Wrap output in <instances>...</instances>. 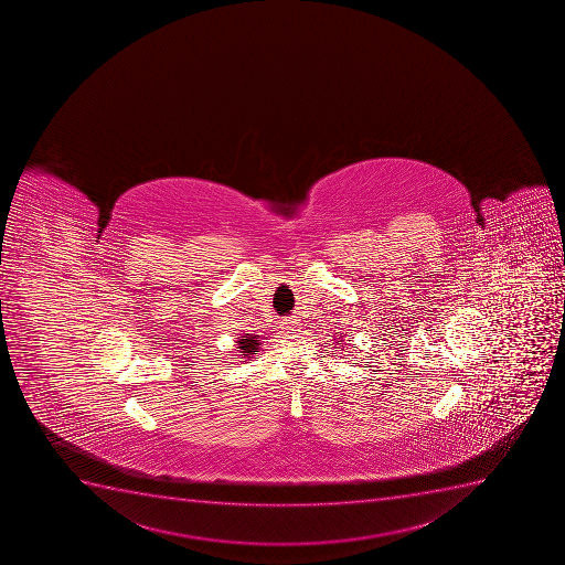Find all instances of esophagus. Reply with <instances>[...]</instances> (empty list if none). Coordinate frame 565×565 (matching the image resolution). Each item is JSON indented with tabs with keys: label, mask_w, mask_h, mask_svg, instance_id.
Instances as JSON below:
<instances>
[{
	"label": "esophagus",
	"mask_w": 565,
	"mask_h": 565,
	"mask_svg": "<svg viewBox=\"0 0 565 565\" xmlns=\"http://www.w3.org/2000/svg\"><path fill=\"white\" fill-rule=\"evenodd\" d=\"M280 328H282L286 333H296L299 332L301 322L297 321V319H285V321L280 322Z\"/></svg>",
	"instance_id": "1"
}]
</instances>
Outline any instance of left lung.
I'll list each match as a JSON object with an SVG mask.
<instances>
[{
    "label": "left lung",
    "instance_id": "obj_1",
    "mask_svg": "<svg viewBox=\"0 0 565 565\" xmlns=\"http://www.w3.org/2000/svg\"><path fill=\"white\" fill-rule=\"evenodd\" d=\"M338 343H339V344H343V335H341V338H339Z\"/></svg>",
    "mask_w": 565,
    "mask_h": 565
}]
</instances>
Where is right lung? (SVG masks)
Returning a JSON list of instances; mask_svg holds the SVG:
<instances>
[{
  "instance_id": "obj_1",
  "label": "right lung",
  "mask_w": 565,
  "mask_h": 565,
  "mask_svg": "<svg viewBox=\"0 0 565 565\" xmlns=\"http://www.w3.org/2000/svg\"><path fill=\"white\" fill-rule=\"evenodd\" d=\"M238 352L244 358H252L255 352H259L260 335H254V333H244L243 339H238Z\"/></svg>"
}]
</instances>
